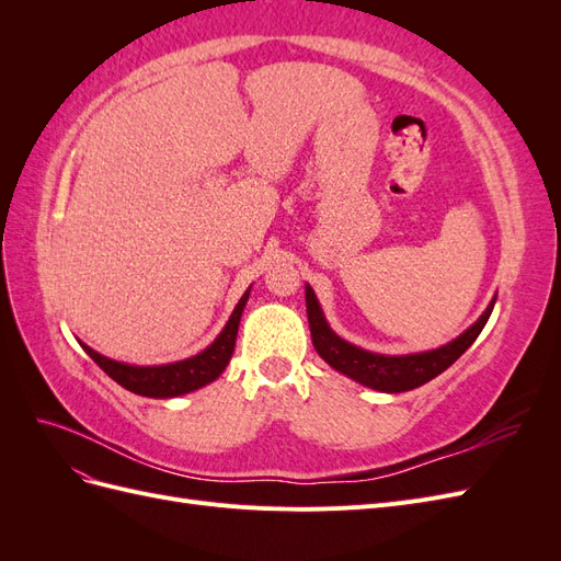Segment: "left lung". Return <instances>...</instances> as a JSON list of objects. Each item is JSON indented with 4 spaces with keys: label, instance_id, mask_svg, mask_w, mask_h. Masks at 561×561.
Wrapping results in <instances>:
<instances>
[{
    "label": "left lung",
    "instance_id": "1",
    "mask_svg": "<svg viewBox=\"0 0 561 561\" xmlns=\"http://www.w3.org/2000/svg\"><path fill=\"white\" fill-rule=\"evenodd\" d=\"M494 304L496 301L489 304L486 311L470 330H466L461 336L454 339L451 344L443 348L412 353V355H379V353L363 351L358 346L344 342V339H339L330 330L313 290L307 285L309 328H311L313 346L320 358L328 365H332L336 371H342V375L355 379L367 388L383 390V393H402V390L419 388L426 381L435 379L437 375H443L449 365H454L470 348L474 339H478V334L486 325L491 311H494Z\"/></svg>",
    "mask_w": 561,
    "mask_h": 561
}]
</instances>
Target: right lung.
<instances>
[{
	"label": "right lung",
	"instance_id": "obj_1",
	"mask_svg": "<svg viewBox=\"0 0 561 561\" xmlns=\"http://www.w3.org/2000/svg\"><path fill=\"white\" fill-rule=\"evenodd\" d=\"M248 295H250V290L241 297L239 304H236V309L225 325V330L219 332V336L206 351L194 355V358H186V360H180L173 365L133 367V365L110 360V358H105V355H100L93 348H89L87 344H81V346L98 363V367L105 371V375H110L118 386L130 390V393H138L145 398H175V396L192 393V390L215 381L229 365Z\"/></svg>",
	"mask_w": 561,
	"mask_h": 561
}]
</instances>
